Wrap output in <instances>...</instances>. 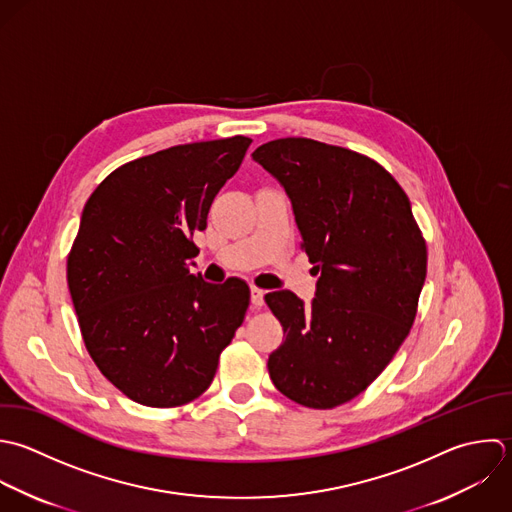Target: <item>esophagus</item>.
Returning <instances> with one entry per match:
<instances>
[{"label":"esophagus","mask_w":512,"mask_h":512,"mask_svg":"<svg viewBox=\"0 0 512 512\" xmlns=\"http://www.w3.org/2000/svg\"><path fill=\"white\" fill-rule=\"evenodd\" d=\"M265 291L263 289H259V287H251V303H253V307H261L263 303H265Z\"/></svg>","instance_id":"obj_1"}]
</instances>
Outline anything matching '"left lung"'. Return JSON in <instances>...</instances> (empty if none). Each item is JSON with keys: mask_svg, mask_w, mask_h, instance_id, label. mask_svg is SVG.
<instances>
[{"mask_svg": "<svg viewBox=\"0 0 512 512\" xmlns=\"http://www.w3.org/2000/svg\"><path fill=\"white\" fill-rule=\"evenodd\" d=\"M253 159L285 187L319 275L309 307L291 291L265 295L285 333L269 375L291 401L333 409L361 395L407 339L427 243L403 187L367 155L285 137L257 147Z\"/></svg>", "mask_w": 512, "mask_h": 512, "instance_id": "obj_1", "label": "left lung"}]
</instances>
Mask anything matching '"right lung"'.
Here are the masks:
<instances>
[{"label":"right lung","instance_id":"1","mask_svg":"<svg viewBox=\"0 0 512 512\" xmlns=\"http://www.w3.org/2000/svg\"><path fill=\"white\" fill-rule=\"evenodd\" d=\"M249 137L175 145L109 173L87 199L67 255L83 343L131 401L181 407L211 385L249 307V287L189 273L209 207Z\"/></svg>","mask_w":512,"mask_h":512}]
</instances>
